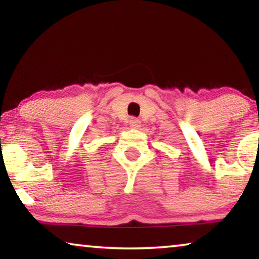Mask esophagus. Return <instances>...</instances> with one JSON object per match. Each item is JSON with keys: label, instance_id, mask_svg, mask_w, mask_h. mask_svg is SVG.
<instances>
[{"label": "esophagus", "instance_id": "34e87169", "mask_svg": "<svg viewBox=\"0 0 259 259\" xmlns=\"http://www.w3.org/2000/svg\"><path fill=\"white\" fill-rule=\"evenodd\" d=\"M140 120L136 118V116H132V118L130 119V126L132 127V128H138V127H140Z\"/></svg>", "mask_w": 259, "mask_h": 259}]
</instances>
